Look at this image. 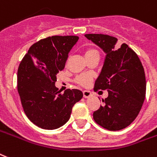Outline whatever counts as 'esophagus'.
<instances>
[{
  "label": "esophagus",
  "instance_id": "1",
  "mask_svg": "<svg viewBox=\"0 0 157 157\" xmlns=\"http://www.w3.org/2000/svg\"><path fill=\"white\" fill-rule=\"evenodd\" d=\"M82 93H83V96H84L85 98H87L89 96H91V91H88V90H84V91H82Z\"/></svg>",
  "mask_w": 157,
  "mask_h": 157
}]
</instances>
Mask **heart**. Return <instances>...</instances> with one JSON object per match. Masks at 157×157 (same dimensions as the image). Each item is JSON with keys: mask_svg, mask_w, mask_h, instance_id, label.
Instances as JSON below:
<instances>
[{"mask_svg": "<svg viewBox=\"0 0 157 157\" xmlns=\"http://www.w3.org/2000/svg\"><path fill=\"white\" fill-rule=\"evenodd\" d=\"M85 57L86 59L89 58V57H93V56H96V55H98L99 52L95 48H88L85 50L84 52ZM91 75H89V74H82V75H80L78 76L75 78V82H77L78 84L81 85V86H88L90 83H91Z\"/></svg>", "mask_w": 157, "mask_h": 157, "instance_id": "1", "label": "heart"}]
</instances>
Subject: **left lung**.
Wrapping results in <instances>:
<instances>
[{
	"label": "left lung",
	"mask_w": 157,
	"mask_h": 157,
	"mask_svg": "<svg viewBox=\"0 0 157 157\" xmlns=\"http://www.w3.org/2000/svg\"><path fill=\"white\" fill-rule=\"evenodd\" d=\"M86 38L105 52V62L94 91L107 90L93 119L103 128L120 130L132 123L140 113L146 96V78L140 58L126 44L117 48V39L103 34H86Z\"/></svg>",
	"instance_id": "obj_1"
}]
</instances>
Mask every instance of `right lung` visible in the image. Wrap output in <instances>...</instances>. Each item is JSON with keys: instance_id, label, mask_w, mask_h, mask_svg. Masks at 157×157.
Instances as JSON below:
<instances>
[{"instance_id": "add662e5", "label": "right lung", "mask_w": 157, "mask_h": 157, "mask_svg": "<svg viewBox=\"0 0 157 157\" xmlns=\"http://www.w3.org/2000/svg\"><path fill=\"white\" fill-rule=\"evenodd\" d=\"M76 36H53L31 45L17 70V88L22 109L36 126L54 130L66 124L73 106L82 97L78 89L64 93L55 86L57 75L65 68Z\"/></svg>"}]
</instances>
